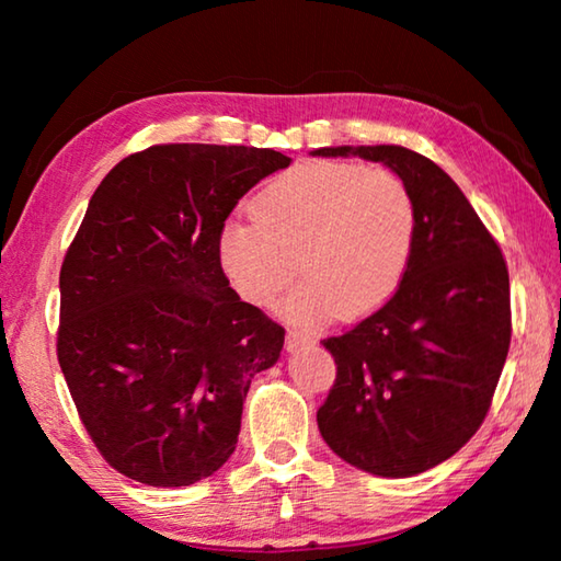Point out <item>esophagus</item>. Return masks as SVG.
<instances>
[{
    "label": "esophagus",
    "instance_id": "obj_1",
    "mask_svg": "<svg viewBox=\"0 0 561 561\" xmlns=\"http://www.w3.org/2000/svg\"><path fill=\"white\" fill-rule=\"evenodd\" d=\"M309 344H314V336L304 334V331H297V329L287 331V351H297V348L309 346Z\"/></svg>",
    "mask_w": 561,
    "mask_h": 561
}]
</instances>
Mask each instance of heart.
Wrapping results in <instances>:
<instances>
[{
    "mask_svg": "<svg viewBox=\"0 0 561 561\" xmlns=\"http://www.w3.org/2000/svg\"><path fill=\"white\" fill-rule=\"evenodd\" d=\"M254 222H225L217 262L252 307H270L304 274L279 314L317 327L331 314L360 319L393 297L411 264L417 210L388 168L299 163L252 197Z\"/></svg>",
    "mask_w": 561,
    "mask_h": 561,
    "instance_id": "1",
    "label": "heart"
}]
</instances>
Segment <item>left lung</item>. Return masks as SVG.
I'll list each match as a JSON object with an SVG mask.
<instances>
[{"instance_id": "1", "label": "left lung", "mask_w": 561, "mask_h": 561, "mask_svg": "<svg viewBox=\"0 0 561 561\" xmlns=\"http://www.w3.org/2000/svg\"><path fill=\"white\" fill-rule=\"evenodd\" d=\"M383 163L411 187L417 230L403 282L371 317L324 339L336 381L317 411L341 460L411 478L448 460L485 421L512 314L500 244L443 168L403 146L319 148Z\"/></svg>"}]
</instances>
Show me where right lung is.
<instances>
[{"mask_svg": "<svg viewBox=\"0 0 561 561\" xmlns=\"http://www.w3.org/2000/svg\"><path fill=\"white\" fill-rule=\"evenodd\" d=\"M289 163L272 148L163 144L123 158L93 193L61 264L56 356L83 428L126 478L193 485L234 453L284 327L237 297L217 232Z\"/></svg>", "mask_w": 561, "mask_h": 561, "instance_id": "1", "label": "right lung"}]
</instances>
